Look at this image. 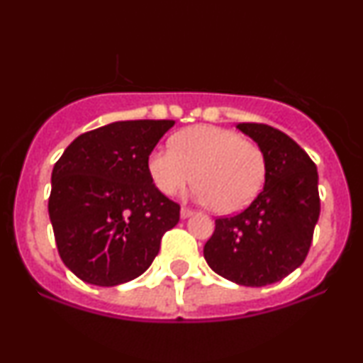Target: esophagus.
Here are the masks:
<instances>
[{
  "label": "esophagus",
  "mask_w": 363,
  "mask_h": 363,
  "mask_svg": "<svg viewBox=\"0 0 363 363\" xmlns=\"http://www.w3.org/2000/svg\"><path fill=\"white\" fill-rule=\"evenodd\" d=\"M193 213H194V211L191 210V208H187V206L181 208V218H187V216H191Z\"/></svg>",
  "instance_id": "obj_1"
}]
</instances>
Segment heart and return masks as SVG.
Masks as SVG:
<instances>
[{
	"label": "heart",
	"mask_w": 363,
	"mask_h": 363,
	"mask_svg": "<svg viewBox=\"0 0 363 363\" xmlns=\"http://www.w3.org/2000/svg\"><path fill=\"white\" fill-rule=\"evenodd\" d=\"M172 148L148 155V174L162 194L172 196L198 181L194 196L216 213L230 215L251 205L266 177L264 155L239 133L218 126H193L170 140Z\"/></svg>",
	"instance_id": "obj_1"
}]
</instances>
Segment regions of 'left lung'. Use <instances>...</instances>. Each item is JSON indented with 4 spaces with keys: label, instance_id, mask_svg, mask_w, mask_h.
Segmentation results:
<instances>
[{
    "label": "left lung",
    "instance_id": "8db88e82",
    "mask_svg": "<svg viewBox=\"0 0 363 363\" xmlns=\"http://www.w3.org/2000/svg\"><path fill=\"white\" fill-rule=\"evenodd\" d=\"M264 155V189L244 211L215 220L203 254L215 273L244 286L280 281L297 269L311 249L320 211L318 169L280 129L237 124Z\"/></svg>",
    "mask_w": 363,
    "mask_h": 363
}]
</instances>
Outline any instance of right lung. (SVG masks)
I'll use <instances>...</instances> for the list:
<instances>
[{
  "instance_id": "obj_1",
  "label": "right lung",
  "mask_w": 363,
  "mask_h": 363,
  "mask_svg": "<svg viewBox=\"0 0 363 363\" xmlns=\"http://www.w3.org/2000/svg\"><path fill=\"white\" fill-rule=\"evenodd\" d=\"M169 119L118 121L83 133L52 169L49 218L62 262L91 285L116 286L148 269L181 206L148 174Z\"/></svg>"
}]
</instances>
